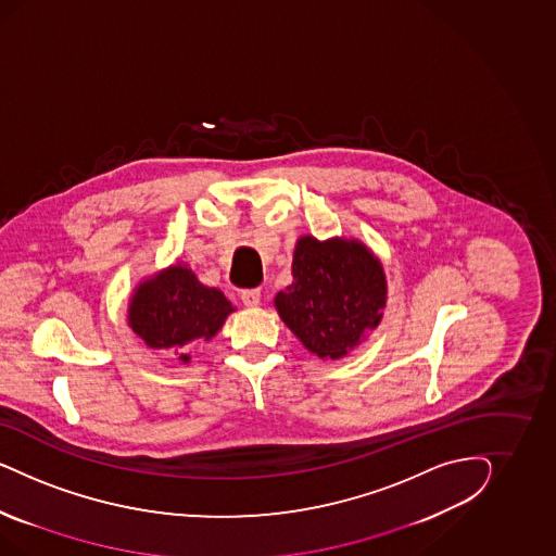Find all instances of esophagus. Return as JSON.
Instances as JSON below:
<instances>
[{"label": "esophagus", "mask_w": 556, "mask_h": 556, "mask_svg": "<svg viewBox=\"0 0 556 556\" xmlns=\"http://www.w3.org/2000/svg\"><path fill=\"white\" fill-rule=\"evenodd\" d=\"M240 300L247 307H256L261 303V289H244L240 293Z\"/></svg>", "instance_id": "1"}]
</instances>
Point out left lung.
<instances>
[{
  "instance_id": "left-lung-1",
  "label": "left lung",
  "mask_w": 556,
  "mask_h": 556,
  "mask_svg": "<svg viewBox=\"0 0 556 556\" xmlns=\"http://www.w3.org/2000/svg\"><path fill=\"white\" fill-rule=\"evenodd\" d=\"M293 283L275 307L303 346L320 358H342L379 326L388 281L379 258L358 240L320 242L302 236L293 251Z\"/></svg>"
}]
</instances>
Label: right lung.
Listing matches in <instances>:
<instances>
[{
    "label": "right lung",
    "instance_id": "right-lung-1",
    "mask_svg": "<svg viewBox=\"0 0 556 556\" xmlns=\"http://www.w3.org/2000/svg\"><path fill=\"white\" fill-rule=\"evenodd\" d=\"M232 312L219 289L200 283L186 265H173L136 287L128 326L149 349L175 351L181 363H189L186 346L212 340Z\"/></svg>",
    "mask_w": 556,
    "mask_h": 556
}]
</instances>
